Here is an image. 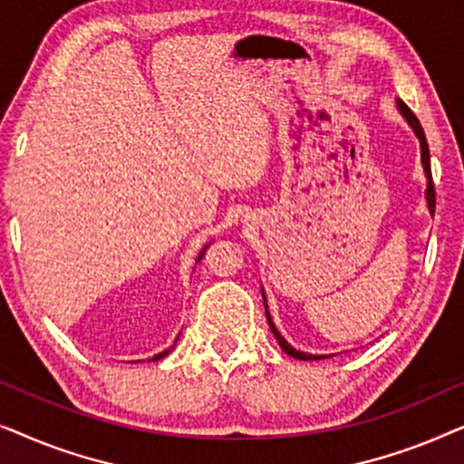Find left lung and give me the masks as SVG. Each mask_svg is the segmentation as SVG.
<instances>
[{
  "label": "left lung",
  "mask_w": 464,
  "mask_h": 464,
  "mask_svg": "<svg viewBox=\"0 0 464 464\" xmlns=\"http://www.w3.org/2000/svg\"><path fill=\"white\" fill-rule=\"evenodd\" d=\"M397 110L399 113H401L405 122H408V126L411 130H414V135L418 141H420V162H422V170H424V177H427V189H424V200H427V208L429 213L433 215L435 213V188H433V177H430V154H429V143H427V137H424V130L420 122H418V118L414 116V111L410 110L408 105L403 103V101L397 99ZM262 297H264V308H266V319H268V325H270V332L275 334V338L278 342V346L283 348L285 353L289 354V357L294 359H300V361H319V359H327V357H334V354H313V353H304V351H297V348H294L289 344L287 340L283 338L281 332H278L275 321H272V316L268 313V302H266V291L262 287Z\"/></svg>",
  "instance_id": "obj_1"
}]
</instances>
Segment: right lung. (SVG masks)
Segmentation results:
<instances>
[{"label": "right lung", "mask_w": 464, "mask_h": 464, "mask_svg": "<svg viewBox=\"0 0 464 464\" xmlns=\"http://www.w3.org/2000/svg\"><path fill=\"white\" fill-rule=\"evenodd\" d=\"M207 246H208V245H205V249H202V251L198 253V257H196V264H198V262H200V259H202V256H205ZM177 340H179V338H177ZM177 340H175V344H177ZM175 344H173V346H170V348H167V351H162V353H158V354H154V357H151V361H158V359L167 357V354H169V353H170V351H173V348H175Z\"/></svg>", "instance_id": "right-lung-1"}]
</instances>
